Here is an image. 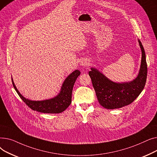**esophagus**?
Instances as JSON below:
<instances>
[{
	"mask_svg": "<svg viewBox=\"0 0 157 157\" xmlns=\"http://www.w3.org/2000/svg\"><path fill=\"white\" fill-rule=\"evenodd\" d=\"M88 62L86 60H83L82 61H81V63H80V65L82 66H86V65H88Z\"/></svg>",
	"mask_w": 157,
	"mask_h": 157,
	"instance_id": "34e87169",
	"label": "esophagus"
}]
</instances>
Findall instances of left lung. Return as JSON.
Returning <instances> with one entry per match:
<instances>
[{"instance_id": "obj_1", "label": "left lung", "mask_w": 157, "mask_h": 157, "mask_svg": "<svg viewBox=\"0 0 157 157\" xmlns=\"http://www.w3.org/2000/svg\"><path fill=\"white\" fill-rule=\"evenodd\" d=\"M141 62L137 76L131 81L117 83L107 78L95 67H91L88 74L91 78L98 102L104 108H121L132 102L144 88L147 78V64L144 48L140 40Z\"/></svg>"}]
</instances>
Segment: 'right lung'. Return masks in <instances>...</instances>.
<instances>
[{"mask_svg": "<svg viewBox=\"0 0 157 157\" xmlns=\"http://www.w3.org/2000/svg\"><path fill=\"white\" fill-rule=\"evenodd\" d=\"M80 71L75 70L66 78L61 86L60 91L55 97L43 101H32L24 97L15 86H13L20 98L32 110L43 113L56 114L64 111L71 104L72 88L76 79L80 75Z\"/></svg>", "mask_w": 157, "mask_h": 157, "instance_id": "obj_1", "label": "right lung"}]
</instances>
